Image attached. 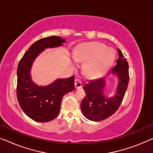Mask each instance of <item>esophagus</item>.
<instances>
[{
  "instance_id": "obj_1",
  "label": "esophagus",
  "mask_w": 153,
  "mask_h": 153,
  "mask_svg": "<svg viewBox=\"0 0 153 153\" xmlns=\"http://www.w3.org/2000/svg\"><path fill=\"white\" fill-rule=\"evenodd\" d=\"M74 86L76 89L81 88L82 87V83L81 81H79V79H75L74 80Z\"/></svg>"
}]
</instances>
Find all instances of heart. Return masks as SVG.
Wrapping results in <instances>:
<instances>
[{
	"label": "heart",
	"instance_id": "heart-1",
	"mask_svg": "<svg viewBox=\"0 0 153 153\" xmlns=\"http://www.w3.org/2000/svg\"><path fill=\"white\" fill-rule=\"evenodd\" d=\"M73 65L77 62H85L83 71L88 76H97L109 68L115 59V53L111 48L103 43L88 42L81 45L74 52Z\"/></svg>",
	"mask_w": 153,
	"mask_h": 153
}]
</instances>
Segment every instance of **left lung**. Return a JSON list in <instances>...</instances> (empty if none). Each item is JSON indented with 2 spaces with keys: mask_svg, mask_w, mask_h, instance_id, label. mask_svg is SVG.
Instances as JSON below:
<instances>
[{
  "mask_svg": "<svg viewBox=\"0 0 153 153\" xmlns=\"http://www.w3.org/2000/svg\"><path fill=\"white\" fill-rule=\"evenodd\" d=\"M116 65L107 73V76L116 77L118 82L114 95L104 93L105 76L89 81L83 87L85 97L81 103L82 114L92 121H101L108 118L116 111L127 91L129 83V65L119 49Z\"/></svg>",
  "mask_w": 153,
  "mask_h": 153,
  "instance_id": "left-lung-1",
  "label": "left lung"
}]
</instances>
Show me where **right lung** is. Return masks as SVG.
<instances>
[{
  "label": "right lung",
  "instance_id": "obj_1",
  "mask_svg": "<svg viewBox=\"0 0 153 153\" xmlns=\"http://www.w3.org/2000/svg\"><path fill=\"white\" fill-rule=\"evenodd\" d=\"M65 39L51 36L39 39L29 47L17 67L16 95L25 114L39 123L51 121L57 117L63 96L74 88V76L57 79L47 85H38L33 81L31 68L39 54L46 49L62 47Z\"/></svg>",
  "mask_w": 153,
  "mask_h": 153
}]
</instances>
